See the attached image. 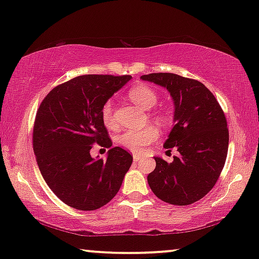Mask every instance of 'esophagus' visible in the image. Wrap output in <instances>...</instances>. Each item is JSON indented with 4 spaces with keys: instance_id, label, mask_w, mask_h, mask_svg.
<instances>
[{
    "instance_id": "34e87169",
    "label": "esophagus",
    "mask_w": 259,
    "mask_h": 259,
    "mask_svg": "<svg viewBox=\"0 0 259 259\" xmlns=\"http://www.w3.org/2000/svg\"><path fill=\"white\" fill-rule=\"evenodd\" d=\"M133 160H134V161H139V160H141V155H139V154H134V155H133Z\"/></svg>"
}]
</instances>
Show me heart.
Listing matches in <instances>:
<instances>
[{
	"label": "heart",
	"mask_w": 259,
	"mask_h": 259,
	"mask_svg": "<svg viewBox=\"0 0 259 259\" xmlns=\"http://www.w3.org/2000/svg\"><path fill=\"white\" fill-rule=\"evenodd\" d=\"M128 97L134 104L139 106L145 111H150L157 105L158 97L157 93L146 84H139L131 88ZM102 121L109 128H115L116 123L113 114V104L112 101H107L104 105L101 111ZM161 120V119H160ZM159 138V132L155 127H146L144 130H126L116 137V143L123 148L136 152V153H143L147 150L152 143H154Z\"/></svg>",
	"instance_id": "b5f03b06"
}]
</instances>
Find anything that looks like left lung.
Wrapping results in <instances>:
<instances>
[{
  "instance_id": "8db88e82",
  "label": "left lung",
  "mask_w": 259,
  "mask_h": 259,
  "mask_svg": "<svg viewBox=\"0 0 259 259\" xmlns=\"http://www.w3.org/2000/svg\"><path fill=\"white\" fill-rule=\"evenodd\" d=\"M140 79L166 88L171 95L175 126L164 147H176L180 154L172 162L154 157L148 185L166 203L193 204L210 192L224 167L229 147L224 112L214 95L197 80L172 73H153Z\"/></svg>"
}]
</instances>
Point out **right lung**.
Instances as JSON below:
<instances>
[{"mask_svg": "<svg viewBox=\"0 0 259 259\" xmlns=\"http://www.w3.org/2000/svg\"><path fill=\"white\" fill-rule=\"evenodd\" d=\"M131 75H80L49 92L37 109L33 147L45 182L63 203L93 211L111 201L133 158L113 147L106 159L91 155L94 143L111 147L102 121L104 105Z\"/></svg>", "mask_w": 259, "mask_h": 259, "instance_id": "add662e5", "label": "right lung"}]
</instances>
